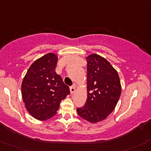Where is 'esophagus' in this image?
Segmentation results:
<instances>
[{
  "instance_id": "34e87169",
  "label": "esophagus",
  "mask_w": 151,
  "mask_h": 151,
  "mask_svg": "<svg viewBox=\"0 0 151 151\" xmlns=\"http://www.w3.org/2000/svg\"><path fill=\"white\" fill-rule=\"evenodd\" d=\"M75 88H76L75 86H74L70 87V91H71V94H74V93L75 92Z\"/></svg>"
}]
</instances>
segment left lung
Wrapping results in <instances>:
<instances>
[{"instance_id": "8db88e82", "label": "left lung", "mask_w": 151, "mask_h": 151, "mask_svg": "<svg viewBox=\"0 0 151 151\" xmlns=\"http://www.w3.org/2000/svg\"><path fill=\"white\" fill-rule=\"evenodd\" d=\"M87 61V101L78 115L90 123H98L114 110L122 92L120 78L112 65L100 55H89Z\"/></svg>"}]
</instances>
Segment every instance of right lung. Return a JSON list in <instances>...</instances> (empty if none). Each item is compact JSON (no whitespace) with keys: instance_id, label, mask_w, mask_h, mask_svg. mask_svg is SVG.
<instances>
[{"instance_id":"right-lung-1","label":"right lung","mask_w":151,"mask_h":151,"mask_svg":"<svg viewBox=\"0 0 151 151\" xmlns=\"http://www.w3.org/2000/svg\"><path fill=\"white\" fill-rule=\"evenodd\" d=\"M57 55L49 53L29 68L22 83L25 108L33 118L45 121L56 114L62 100L70 94L69 87L55 71Z\"/></svg>"}]
</instances>
